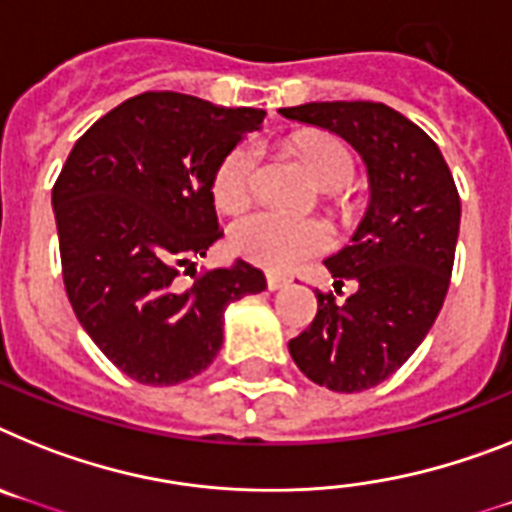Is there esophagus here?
I'll return each mask as SVG.
<instances>
[{"mask_svg":"<svg viewBox=\"0 0 512 512\" xmlns=\"http://www.w3.org/2000/svg\"><path fill=\"white\" fill-rule=\"evenodd\" d=\"M286 283H289V278L281 276V273H268V289H270V291L283 289Z\"/></svg>","mask_w":512,"mask_h":512,"instance_id":"obj_1","label":"esophagus"}]
</instances>
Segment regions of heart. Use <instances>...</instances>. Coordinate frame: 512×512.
Segmentation results:
<instances>
[{"instance_id": "1", "label": "heart", "mask_w": 512, "mask_h": 512, "mask_svg": "<svg viewBox=\"0 0 512 512\" xmlns=\"http://www.w3.org/2000/svg\"><path fill=\"white\" fill-rule=\"evenodd\" d=\"M317 182L338 190L354 176V158L336 137H309L296 145ZM257 179V150L252 143H239L218 161L213 171V200L218 208L242 210L252 200ZM229 244L236 255L268 270H289L307 257L322 255L333 244L330 226L320 218L283 216L276 210H255L229 231Z\"/></svg>"}]
</instances>
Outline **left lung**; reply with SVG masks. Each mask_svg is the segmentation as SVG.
Wrapping results in <instances>:
<instances>
[{
    "label": "left lung",
    "mask_w": 512,
    "mask_h": 512,
    "mask_svg": "<svg viewBox=\"0 0 512 512\" xmlns=\"http://www.w3.org/2000/svg\"><path fill=\"white\" fill-rule=\"evenodd\" d=\"M281 114L343 137L367 163V216L351 244L325 260L336 293L346 280L357 291L343 303L333 291H315V320L289 341L291 359L309 380L362 393L388 380L440 315L461 197L435 140L385 103H304Z\"/></svg>",
    "instance_id": "left-lung-1"
}]
</instances>
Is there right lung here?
Segmentation results:
<instances>
[{"label":"right lung","instance_id":"right-lung-1","mask_svg":"<svg viewBox=\"0 0 512 512\" xmlns=\"http://www.w3.org/2000/svg\"><path fill=\"white\" fill-rule=\"evenodd\" d=\"M263 117L148 90L98 119L59 171L51 205L64 289L85 333L132 380L200 375L221 349L226 307L265 289L263 270L244 260L192 265L223 236L213 171Z\"/></svg>","mask_w":512,"mask_h":512}]
</instances>
